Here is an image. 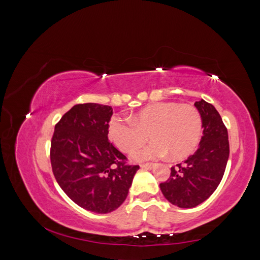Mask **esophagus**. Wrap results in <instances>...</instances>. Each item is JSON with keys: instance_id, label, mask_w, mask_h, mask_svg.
Returning a JSON list of instances; mask_svg holds the SVG:
<instances>
[{"instance_id": "34e87169", "label": "esophagus", "mask_w": 260, "mask_h": 260, "mask_svg": "<svg viewBox=\"0 0 260 260\" xmlns=\"http://www.w3.org/2000/svg\"><path fill=\"white\" fill-rule=\"evenodd\" d=\"M155 166V164H150V162H147V164H142L141 167L144 168V169H152Z\"/></svg>"}]
</instances>
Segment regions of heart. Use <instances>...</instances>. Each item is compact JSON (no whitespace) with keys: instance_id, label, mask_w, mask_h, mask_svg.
<instances>
[{"instance_id":"1","label":"heart","mask_w":260,"mask_h":260,"mask_svg":"<svg viewBox=\"0 0 260 260\" xmlns=\"http://www.w3.org/2000/svg\"><path fill=\"white\" fill-rule=\"evenodd\" d=\"M109 136L120 151L129 153L143 145L150 134L152 143L133 153L137 161L157 159L169 153L182 159L198 146L203 135V117L194 105L157 103L128 118L114 117Z\"/></svg>"}]
</instances>
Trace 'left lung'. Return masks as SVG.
Returning a JSON list of instances; mask_svg holds the SVG:
<instances>
[{"instance_id":"8db88e82","label":"left lung","mask_w":260,"mask_h":260,"mask_svg":"<svg viewBox=\"0 0 260 260\" xmlns=\"http://www.w3.org/2000/svg\"><path fill=\"white\" fill-rule=\"evenodd\" d=\"M195 107L201 111L204 128L200 146L182 164L171 167L169 179L160 184L167 200L181 208L200 205L215 191L230 154L228 129L215 107L203 99Z\"/></svg>"}]
</instances>
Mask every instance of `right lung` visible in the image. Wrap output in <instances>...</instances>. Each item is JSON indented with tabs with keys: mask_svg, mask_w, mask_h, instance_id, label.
I'll use <instances>...</instances> for the list:
<instances>
[{
	"mask_svg": "<svg viewBox=\"0 0 260 260\" xmlns=\"http://www.w3.org/2000/svg\"><path fill=\"white\" fill-rule=\"evenodd\" d=\"M109 106L78 104L63 115L50 142V164L63 191L84 210L109 213L126 200L139 166L108 140Z\"/></svg>",
	"mask_w": 260,
	"mask_h": 260,
	"instance_id": "right-lung-1",
	"label": "right lung"
}]
</instances>
